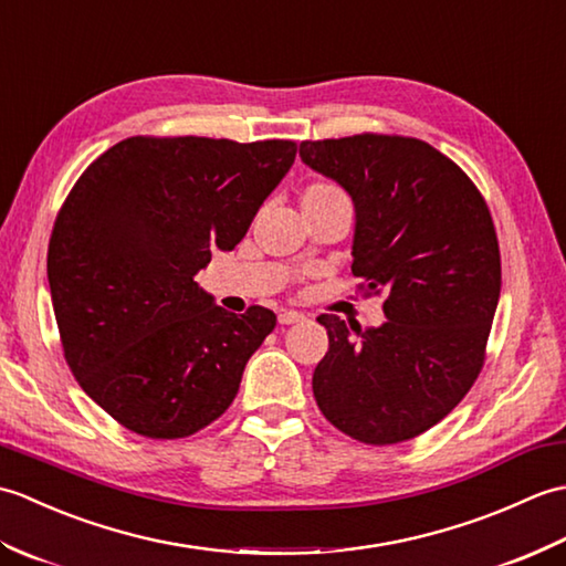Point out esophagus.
I'll return each mask as SVG.
<instances>
[{"instance_id":"1","label":"esophagus","mask_w":566,"mask_h":566,"mask_svg":"<svg viewBox=\"0 0 566 566\" xmlns=\"http://www.w3.org/2000/svg\"><path fill=\"white\" fill-rule=\"evenodd\" d=\"M304 321V314H298V311H282L280 314V323L282 326H292V323Z\"/></svg>"}]
</instances>
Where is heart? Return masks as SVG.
<instances>
[{"instance_id": "1", "label": "heart", "mask_w": 566, "mask_h": 566, "mask_svg": "<svg viewBox=\"0 0 566 566\" xmlns=\"http://www.w3.org/2000/svg\"><path fill=\"white\" fill-rule=\"evenodd\" d=\"M331 201L347 203L345 191L333 182H311L302 195V207H306V203H331Z\"/></svg>"}]
</instances>
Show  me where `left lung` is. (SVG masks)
Returning <instances> with one entry per match:
<instances>
[{
    "label": "left lung",
    "mask_w": 566,
    "mask_h": 566,
    "mask_svg": "<svg viewBox=\"0 0 566 566\" xmlns=\"http://www.w3.org/2000/svg\"><path fill=\"white\" fill-rule=\"evenodd\" d=\"M302 160L355 203L353 274L384 294L379 328L318 316L328 353L314 396L359 442L426 432L472 389L501 294L496 228L482 191L426 140L359 134L304 140Z\"/></svg>",
    "instance_id": "8db88e82"
}]
</instances>
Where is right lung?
<instances>
[{
    "label": "right lung",
    "mask_w": 566,
    "mask_h": 566,
    "mask_svg": "<svg viewBox=\"0 0 566 566\" xmlns=\"http://www.w3.org/2000/svg\"><path fill=\"white\" fill-rule=\"evenodd\" d=\"M294 158V140L134 136L72 187L48 243L53 311L72 375L124 428L187 438L233 403L276 316L228 314L195 274L243 240Z\"/></svg>",
    "instance_id": "obj_1"
}]
</instances>
